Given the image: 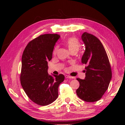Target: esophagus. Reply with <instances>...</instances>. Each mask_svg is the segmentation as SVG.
Instances as JSON below:
<instances>
[{"mask_svg":"<svg viewBox=\"0 0 125 125\" xmlns=\"http://www.w3.org/2000/svg\"><path fill=\"white\" fill-rule=\"evenodd\" d=\"M65 77L66 78H71V79L75 78V77H74L71 76H69V75H66V76H65Z\"/></svg>","mask_w":125,"mask_h":125,"instance_id":"1","label":"esophagus"}]
</instances>
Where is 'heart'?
<instances>
[{
  "instance_id": "obj_1",
  "label": "heart",
  "mask_w": 125,
  "mask_h": 125,
  "mask_svg": "<svg viewBox=\"0 0 125 125\" xmlns=\"http://www.w3.org/2000/svg\"><path fill=\"white\" fill-rule=\"evenodd\" d=\"M65 43L68 46L70 51L73 52H77L79 50L81 47V43L77 38L75 36H72L68 38L65 41ZM58 49V46L56 45L54 48L52 50V54L56 55Z\"/></svg>"
}]
</instances>
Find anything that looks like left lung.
Returning a JSON list of instances; mask_svg holds the SVG:
<instances>
[{
	"label": "left lung",
	"instance_id": "1",
	"mask_svg": "<svg viewBox=\"0 0 125 125\" xmlns=\"http://www.w3.org/2000/svg\"><path fill=\"white\" fill-rule=\"evenodd\" d=\"M82 39L85 51L82 58L85 64V78H77L79 86L76 90L78 97L87 102L100 99L107 90L112 78V70L107 53L102 42L92 34L85 32Z\"/></svg>",
	"mask_w": 125,
	"mask_h": 125
}]
</instances>
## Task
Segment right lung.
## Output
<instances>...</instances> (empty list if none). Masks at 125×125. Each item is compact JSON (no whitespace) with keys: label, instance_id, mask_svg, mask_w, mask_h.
<instances>
[{"label":"right lung","instance_id":"1","mask_svg":"<svg viewBox=\"0 0 125 125\" xmlns=\"http://www.w3.org/2000/svg\"><path fill=\"white\" fill-rule=\"evenodd\" d=\"M60 37L57 34L40 35L29 42L23 52L20 83L28 98L39 105H48L57 99L58 86L64 79L62 74L52 76L47 72V62L52 60Z\"/></svg>","mask_w":125,"mask_h":125}]
</instances>
